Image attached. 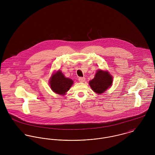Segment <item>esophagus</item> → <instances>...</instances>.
<instances>
[{
    "instance_id": "esophagus-1",
    "label": "esophagus",
    "mask_w": 155,
    "mask_h": 155,
    "mask_svg": "<svg viewBox=\"0 0 155 155\" xmlns=\"http://www.w3.org/2000/svg\"><path fill=\"white\" fill-rule=\"evenodd\" d=\"M79 81L80 82H84L85 81V78L84 77H80L79 78Z\"/></svg>"
}]
</instances>
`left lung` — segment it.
Wrapping results in <instances>:
<instances>
[{"label": "left lung", "instance_id": "obj_1", "mask_svg": "<svg viewBox=\"0 0 155 155\" xmlns=\"http://www.w3.org/2000/svg\"><path fill=\"white\" fill-rule=\"evenodd\" d=\"M113 78L107 71L97 70L94 78L89 84L91 89L97 94H102L109 88L112 85Z\"/></svg>", "mask_w": 155, "mask_h": 155}]
</instances>
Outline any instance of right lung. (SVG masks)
Here are the masks:
<instances>
[{
  "label": "right lung",
  "mask_w": 155,
  "mask_h": 155,
  "mask_svg": "<svg viewBox=\"0 0 155 155\" xmlns=\"http://www.w3.org/2000/svg\"><path fill=\"white\" fill-rule=\"evenodd\" d=\"M73 81L68 78H66L61 70L52 74L49 79V85L51 89L56 94L65 95L71 88Z\"/></svg>",
  "instance_id": "obj_1"
}]
</instances>
